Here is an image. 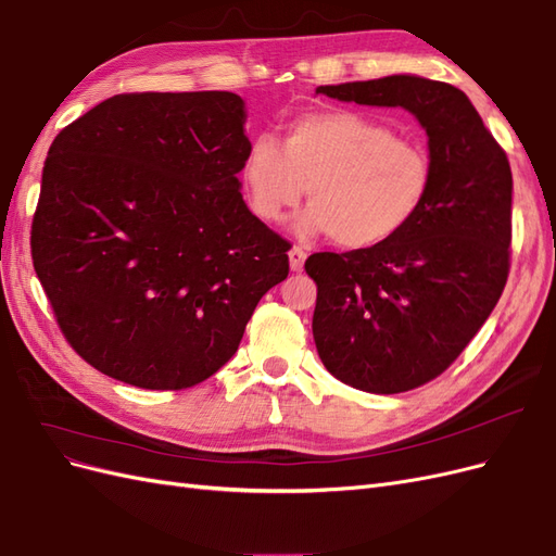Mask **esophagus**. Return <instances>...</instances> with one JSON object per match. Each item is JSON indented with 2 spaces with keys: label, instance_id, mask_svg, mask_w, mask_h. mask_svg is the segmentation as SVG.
Masks as SVG:
<instances>
[{
  "label": "esophagus",
  "instance_id": "34e87169",
  "mask_svg": "<svg viewBox=\"0 0 556 556\" xmlns=\"http://www.w3.org/2000/svg\"><path fill=\"white\" fill-rule=\"evenodd\" d=\"M304 262H306V252L301 250L299 245H294V248L290 250V266H292V271H301V268H304Z\"/></svg>",
  "mask_w": 556,
  "mask_h": 556
}]
</instances>
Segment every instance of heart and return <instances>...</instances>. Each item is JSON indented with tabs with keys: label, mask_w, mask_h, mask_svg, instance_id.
Masks as SVG:
<instances>
[{
	"label": "heart",
	"mask_w": 556,
	"mask_h": 556,
	"mask_svg": "<svg viewBox=\"0 0 556 556\" xmlns=\"http://www.w3.org/2000/svg\"><path fill=\"white\" fill-rule=\"evenodd\" d=\"M241 180L250 211L280 223L308 188L301 233H331L345 250L376 248L406 229L425 208L433 185L429 150L394 134L378 117L352 109L301 113L280 143H250Z\"/></svg>",
	"instance_id": "b5f03b06"
}]
</instances>
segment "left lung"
Wrapping results in <instances>:
<instances>
[{"mask_svg":"<svg viewBox=\"0 0 556 556\" xmlns=\"http://www.w3.org/2000/svg\"><path fill=\"white\" fill-rule=\"evenodd\" d=\"M317 94L410 111L429 137L425 208L376 248L315 252L313 339L327 371L371 394L415 390L462 355L506 288L510 162L468 97L419 76L319 86Z\"/></svg>","mask_w":556,"mask_h":556,"instance_id":"left-lung-1","label":"left lung"}]
</instances>
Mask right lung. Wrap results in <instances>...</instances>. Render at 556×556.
Wrapping results in <instances>:
<instances>
[{
	"label": "right lung",
	"instance_id": "right-lung-1",
	"mask_svg": "<svg viewBox=\"0 0 556 556\" xmlns=\"http://www.w3.org/2000/svg\"><path fill=\"white\" fill-rule=\"evenodd\" d=\"M233 92L115 94L50 146L31 260L64 339L97 371L185 390L237 352L290 241L245 206Z\"/></svg>",
	"mask_w": 556,
	"mask_h": 556
}]
</instances>
